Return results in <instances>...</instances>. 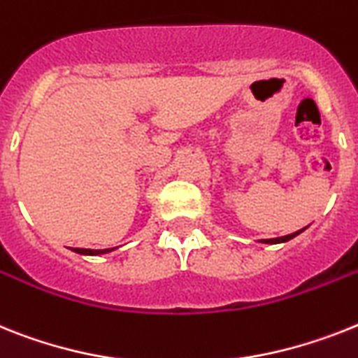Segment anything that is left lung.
<instances>
[{
	"instance_id": "obj_1",
	"label": "left lung",
	"mask_w": 358,
	"mask_h": 358,
	"mask_svg": "<svg viewBox=\"0 0 358 358\" xmlns=\"http://www.w3.org/2000/svg\"><path fill=\"white\" fill-rule=\"evenodd\" d=\"M304 229H306V227H304ZM304 229H300V231H296V233H291V235H286V236H278V238L262 240V242H264V244H282V242H287V240L295 238V236L300 235V233H302Z\"/></svg>"
}]
</instances>
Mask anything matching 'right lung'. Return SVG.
<instances>
[{
	"label": "right lung",
	"mask_w": 358,
	"mask_h": 358,
	"mask_svg": "<svg viewBox=\"0 0 358 358\" xmlns=\"http://www.w3.org/2000/svg\"><path fill=\"white\" fill-rule=\"evenodd\" d=\"M74 253H80V255H103V253H109L113 249H80V248H74L72 249Z\"/></svg>",
	"instance_id": "1"
}]
</instances>
